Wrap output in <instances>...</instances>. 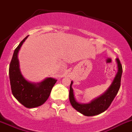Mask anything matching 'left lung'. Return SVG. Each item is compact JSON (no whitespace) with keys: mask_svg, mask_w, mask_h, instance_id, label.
<instances>
[{"mask_svg":"<svg viewBox=\"0 0 132 132\" xmlns=\"http://www.w3.org/2000/svg\"><path fill=\"white\" fill-rule=\"evenodd\" d=\"M116 62L117 64V73L110 87L103 94L92 100L90 103H81L76 100L73 94V90L72 87L73 84V81H72L70 87L69 99L71 105L76 110L85 116L90 117L100 114L108 109L117 94L120 87L122 68L118 58L116 59Z\"/></svg>","mask_w":132,"mask_h":132,"instance_id":"obj_1","label":"left lung"}]
</instances>
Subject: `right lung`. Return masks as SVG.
Wrapping results in <instances>:
<instances>
[{"instance_id":"1","label":"right lung","mask_w":132,"mask_h":132,"mask_svg":"<svg viewBox=\"0 0 132 132\" xmlns=\"http://www.w3.org/2000/svg\"><path fill=\"white\" fill-rule=\"evenodd\" d=\"M28 36L25 37L15 49L10 64L9 76L13 96L26 108H34L46 102L57 80L47 77L40 83H35L27 81L23 77L19 68L18 53Z\"/></svg>"}]
</instances>
